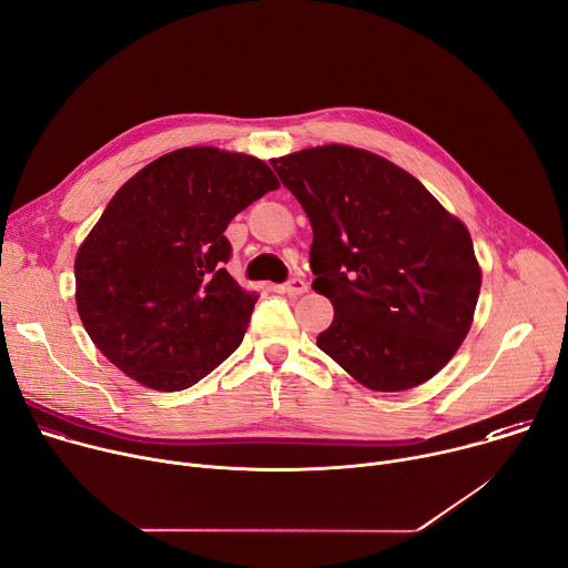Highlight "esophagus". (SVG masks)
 I'll use <instances>...</instances> for the list:
<instances>
[{
	"mask_svg": "<svg viewBox=\"0 0 568 568\" xmlns=\"http://www.w3.org/2000/svg\"><path fill=\"white\" fill-rule=\"evenodd\" d=\"M282 288H284V293H288V295H302L308 286H306V282H304L302 277H291Z\"/></svg>",
	"mask_w": 568,
	"mask_h": 568,
	"instance_id": "1",
	"label": "esophagus"
}]
</instances>
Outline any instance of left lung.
<instances>
[{"label":"left lung","instance_id":"8db88e82","mask_svg":"<svg viewBox=\"0 0 568 568\" xmlns=\"http://www.w3.org/2000/svg\"><path fill=\"white\" fill-rule=\"evenodd\" d=\"M271 164L311 221V286L334 304L318 347L372 390L428 382L474 321L480 268L467 227L410 173L361 149Z\"/></svg>","mask_w":568,"mask_h":568}]
</instances>
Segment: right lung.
Wrapping results in <instances>:
<instances>
[{"instance_id":"1","label":"right lung","mask_w":568,"mask_h":568,"mask_svg":"<svg viewBox=\"0 0 568 568\" xmlns=\"http://www.w3.org/2000/svg\"><path fill=\"white\" fill-rule=\"evenodd\" d=\"M280 182L262 160L210 146L146 164L112 196L74 262L77 306L101 354L146 388L199 384L243 341L257 295L223 234Z\"/></svg>"}]
</instances>
